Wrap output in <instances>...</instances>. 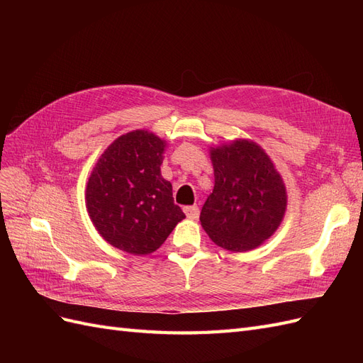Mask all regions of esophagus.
Wrapping results in <instances>:
<instances>
[{
	"label": "esophagus",
	"mask_w": 363,
	"mask_h": 363,
	"mask_svg": "<svg viewBox=\"0 0 363 363\" xmlns=\"http://www.w3.org/2000/svg\"><path fill=\"white\" fill-rule=\"evenodd\" d=\"M183 211H184L186 216H188L189 219H196V218H199V215H200L199 206H186Z\"/></svg>",
	"instance_id": "esophagus-1"
}]
</instances>
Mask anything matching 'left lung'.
I'll return each mask as SVG.
<instances>
[{
    "label": "left lung",
    "mask_w": 363,
    "mask_h": 363,
    "mask_svg": "<svg viewBox=\"0 0 363 363\" xmlns=\"http://www.w3.org/2000/svg\"><path fill=\"white\" fill-rule=\"evenodd\" d=\"M213 192L200 221L213 242L228 251L259 247L280 225L286 189L268 155L257 144L239 139L211 150Z\"/></svg>",
    "instance_id": "1"
}]
</instances>
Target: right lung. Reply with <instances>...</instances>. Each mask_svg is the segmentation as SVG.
Segmentation results:
<instances>
[{
	"label": "right lung",
	"instance_id": "obj_1",
	"mask_svg": "<svg viewBox=\"0 0 363 363\" xmlns=\"http://www.w3.org/2000/svg\"><path fill=\"white\" fill-rule=\"evenodd\" d=\"M164 142L145 130L119 136L96 162L86 206L104 240L135 256L156 251L184 213L160 174Z\"/></svg>",
	"mask_w": 363,
	"mask_h": 363
}]
</instances>
